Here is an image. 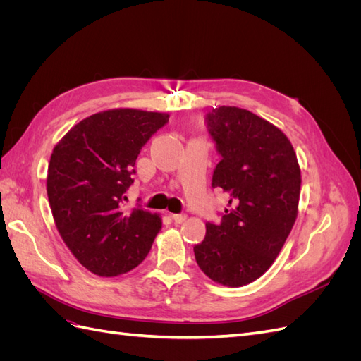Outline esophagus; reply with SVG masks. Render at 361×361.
Segmentation results:
<instances>
[{"label": "esophagus", "instance_id": "1", "mask_svg": "<svg viewBox=\"0 0 361 361\" xmlns=\"http://www.w3.org/2000/svg\"><path fill=\"white\" fill-rule=\"evenodd\" d=\"M171 220L176 223V224H180V223H183L185 220H187V215H185V214H173L171 215Z\"/></svg>", "mask_w": 361, "mask_h": 361}]
</instances>
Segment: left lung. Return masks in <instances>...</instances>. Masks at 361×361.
<instances>
[{
  "label": "left lung",
  "mask_w": 361,
  "mask_h": 361,
  "mask_svg": "<svg viewBox=\"0 0 361 361\" xmlns=\"http://www.w3.org/2000/svg\"><path fill=\"white\" fill-rule=\"evenodd\" d=\"M218 155L212 188L228 195L220 223H206L194 245L197 265L224 286L259 279L272 265L297 218L301 171L288 137L267 120L236 106L204 116Z\"/></svg>",
  "instance_id": "left-lung-1"
}]
</instances>
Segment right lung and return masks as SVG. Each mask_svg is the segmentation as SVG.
<instances>
[{
    "mask_svg": "<svg viewBox=\"0 0 361 361\" xmlns=\"http://www.w3.org/2000/svg\"><path fill=\"white\" fill-rule=\"evenodd\" d=\"M169 114L108 110L75 125L54 147L47 191L64 244L96 276L114 277L140 265L161 218L137 203L126 211L140 150Z\"/></svg>",
    "mask_w": 361,
    "mask_h": 361,
    "instance_id": "add662e5",
    "label": "right lung"
}]
</instances>
